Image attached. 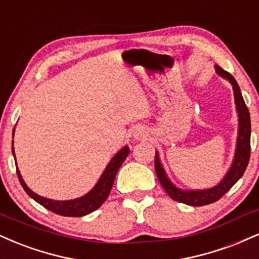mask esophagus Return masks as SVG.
Wrapping results in <instances>:
<instances>
[{
    "instance_id": "1",
    "label": "esophagus",
    "mask_w": 259,
    "mask_h": 259,
    "mask_svg": "<svg viewBox=\"0 0 259 259\" xmlns=\"http://www.w3.org/2000/svg\"><path fill=\"white\" fill-rule=\"evenodd\" d=\"M134 136H135V139H138V140H144V139L147 138L146 132H145L144 129H140V127H138V129L135 130V133H134Z\"/></svg>"
}]
</instances>
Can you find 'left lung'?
<instances>
[{
    "label": "left lung",
    "mask_w": 259,
    "mask_h": 259,
    "mask_svg": "<svg viewBox=\"0 0 259 259\" xmlns=\"http://www.w3.org/2000/svg\"><path fill=\"white\" fill-rule=\"evenodd\" d=\"M215 70L219 75L228 79L233 85L235 103H236V109L237 113H239V136H237L236 153H235L233 165L229 169L224 179L212 189L198 190V191H183V190L177 189L169 181L162 165H160L157 153L156 159H154V169H156L157 178H158L160 185L163 186L165 192L173 200L189 204V206H206V204H210L213 202L221 200L223 196L227 194L245 173L248 164L249 156H251V119H249L247 106H246L245 101L242 99L241 91H240L236 80L234 79V76L230 73H228L227 70H224L219 65H215Z\"/></svg>",
    "instance_id": "obj_1"
}]
</instances>
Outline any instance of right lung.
Masks as SVG:
<instances>
[{
  "label": "right lung",
  "instance_id": "right-lung-1",
  "mask_svg": "<svg viewBox=\"0 0 259 259\" xmlns=\"http://www.w3.org/2000/svg\"><path fill=\"white\" fill-rule=\"evenodd\" d=\"M14 133V132H13ZM12 152L14 154L13 146H12ZM129 154V148L126 146L115 154L113 157L109 164L107 165V168L103 171V174L101 175L99 183L95 185L94 189L91 190L89 194H86L82 197L76 198V200L72 201H53L49 200V198L41 197L32 192L24 180L22 179V175H20L19 170L17 168V175L18 179H19L20 185L23 186V189L25 190V192L28 194L32 200H35L37 203H40L41 206L46 208V209L51 210V212L56 213V214L63 215V217H84L89 213L94 212V210L99 209L102 206L103 202L107 200L109 192H111L113 183H114L115 175L118 173V169L120 168V165L123 164V162ZM16 158V157H14Z\"/></svg>",
  "mask_w": 259,
  "mask_h": 259
}]
</instances>
